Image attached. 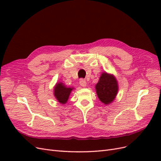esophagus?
<instances>
[{
  "label": "esophagus",
  "mask_w": 161,
  "mask_h": 161,
  "mask_svg": "<svg viewBox=\"0 0 161 161\" xmlns=\"http://www.w3.org/2000/svg\"><path fill=\"white\" fill-rule=\"evenodd\" d=\"M79 83H80V86H83V87L86 86V80H85V79H80Z\"/></svg>",
  "instance_id": "34e87169"
}]
</instances>
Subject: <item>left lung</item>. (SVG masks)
Here are the masks:
<instances>
[{
  "instance_id": "1",
  "label": "left lung",
  "mask_w": 161,
  "mask_h": 161,
  "mask_svg": "<svg viewBox=\"0 0 161 161\" xmlns=\"http://www.w3.org/2000/svg\"><path fill=\"white\" fill-rule=\"evenodd\" d=\"M95 88L99 100L106 105L111 103L114 100L118 91L115 78L106 72L101 75Z\"/></svg>"
}]
</instances>
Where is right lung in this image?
Wrapping results in <instances>:
<instances>
[{
	"mask_svg": "<svg viewBox=\"0 0 161 161\" xmlns=\"http://www.w3.org/2000/svg\"><path fill=\"white\" fill-rule=\"evenodd\" d=\"M72 88H67L62 82L58 83L54 88V96L62 104H65L69 99Z\"/></svg>",
	"mask_w": 161,
	"mask_h": 161,
	"instance_id": "1",
	"label": "right lung"
}]
</instances>
